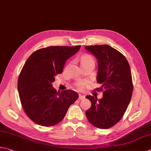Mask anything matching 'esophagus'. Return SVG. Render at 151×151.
Returning <instances> with one entry per match:
<instances>
[{
	"label": "esophagus",
	"instance_id": "1",
	"mask_svg": "<svg viewBox=\"0 0 151 151\" xmlns=\"http://www.w3.org/2000/svg\"><path fill=\"white\" fill-rule=\"evenodd\" d=\"M84 98H85V96H84L82 95V94H79L78 99H79L80 100H82V99H84Z\"/></svg>",
	"mask_w": 151,
	"mask_h": 151
}]
</instances>
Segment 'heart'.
<instances>
[{
    "label": "heart",
    "instance_id": "obj_1",
    "mask_svg": "<svg viewBox=\"0 0 151 151\" xmlns=\"http://www.w3.org/2000/svg\"><path fill=\"white\" fill-rule=\"evenodd\" d=\"M90 61H93L92 58H91L90 55H84L83 57L81 58V64L84 63H86V62H90ZM76 86L78 87L79 90H83L84 82L79 81L76 84Z\"/></svg>",
    "mask_w": 151,
    "mask_h": 151
}]
</instances>
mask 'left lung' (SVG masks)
Segmentation results:
<instances>
[{"mask_svg": "<svg viewBox=\"0 0 151 151\" xmlns=\"http://www.w3.org/2000/svg\"><path fill=\"white\" fill-rule=\"evenodd\" d=\"M97 60V82L101 84L103 97L87 96L91 107L86 111L88 121L96 128L107 129L122 119L132 98L131 69L126 58L111 46L103 44L86 46Z\"/></svg>", "mask_w": 151, "mask_h": 151, "instance_id": "obj_1", "label": "left lung"}]
</instances>
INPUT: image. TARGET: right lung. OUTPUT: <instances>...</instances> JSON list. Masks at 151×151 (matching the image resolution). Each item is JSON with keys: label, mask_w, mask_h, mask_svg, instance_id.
I'll list each match as a JSON object with an SVG mask.
<instances>
[{"label": "right lung", "mask_w": 151, "mask_h": 151, "mask_svg": "<svg viewBox=\"0 0 151 151\" xmlns=\"http://www.w3.org/2000/svg\"><path fill=\"white\" fill-rule=\"evenodd\" d=\"M80 48L81 46H49L35 51L26 61L17 90L23 110L37 124H57L78 99V93L71 90L57 92L52 83L55 76L63 72L66 61Z\"/></svg>", "instance_id": "add662e5"}]
</instances>
